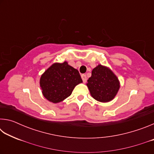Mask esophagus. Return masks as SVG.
<instances>
[{
	"label": "esophagus",
	"mask_w": 154,
	"mask_h": 154,
	"mask_svg": "<svg viewBox=\"0 0 154 154\" xmlns=\"http://www.w3.org/2000/svg\"><path fill=\"white\" fill-rule=\"evenodd\" d=\"M82 80H83V83L86 82V81H87L86 75H84V74H82Z\"/></svg>",
	"instance_id": "1"
}]
</instances>
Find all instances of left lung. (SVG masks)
Returning a JSON list of instances; mask_svg holds the SVG:
<instances>
[{"mask_svg":"<svg viewBox=\"0 0 154 154\" xmlns=\"http://www.w3.org/2000/svg\"><path fill=\"white\" fill-rule=\"evenodd\" d=\"M87 86L90 94L97 101L107 103L113 100L120 87L118 78L109 68L98 64L92 71Z\"/></svg>","mask_w":154,"mask_h":154,"instance_id":"left-lung-1","label":"left lung"}]
</instances>
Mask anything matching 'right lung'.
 Segmentation results:
<instances>
[{
  "label": "right lung",
  "instance_id": "obj_1",
  "mask_svg": "<svg viewBox=\"0 0 154 154\" xmlns=\"http://www.w3.org/2000/svg\"><path fill=\"white\" fill-rule=\"evenodd\" d=\"M79 71L67 62L54 63L41 76L40 87L44 97L53 103L62 102L82 83Z\"/></svg>",
  "mask_w": 154,
  "mask_h": 154
}]
</instances>
